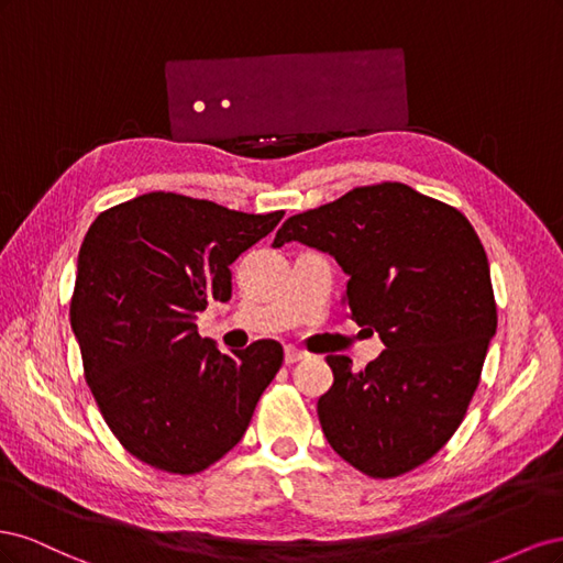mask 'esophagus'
Here are the masks:
<instances>
[{"label":"esophagus","mask_w":563,"mask_h":563,"mask_svg":"<svg viewBox=\"0 0 563 563\" xmlns=\"http://www.w3.org/2000/svg\"><path fill=\"white\" fill-rule=\"evenodd\" d=\"M305 356H308V352H302V350H298V347H294V345H288V347L284 350V362H286V364L302 362Z\"/></svg>","instance_id":"1"}]
</instances>
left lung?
<instances>
[{
  "mask_svg": "<svg viewBox=\"0 0 563 563\" xmlns=\"http://www.w3.org/2000/svg\"><path fill=\"white\" fill-rule=\"evenodd\" d=\"M286 242L333 255L350 317L385 345L362 371L327 356L333 385L317 413L331 449L373 479L428 463L463 422L498 327L470 220L404 183H380L291 216L275 236Z\"/></svg>",
  "mask_w": 563,
  "mask_h": 563,
  "instance_id": "left-lung-1",
  "label": "left lung"
}]
</instances>
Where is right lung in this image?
I'll return each instance as SVG.
<instances>
[{
	"mask_svg": "<svg viewBox=\"0 0 563 563\" xmlns=\"http://www.w3.org/2000/svg\"><path fill=\"white\" fill-rule=\"evenodd\" d=\"M282 218L147 192L100 213L84 236L70 300L84 378L143 463L197 474L244 437L284 350L255 340L223 354L195 321L211 300H230V265Z\"/></svg>",
	"mask_w": 563,
	"mask_h": 563,
	"instance_id": "obj_1",
	"label": "right lung"
}]
</instances>
